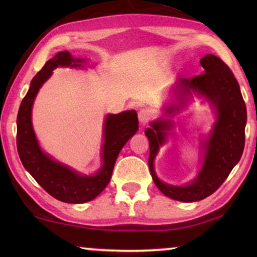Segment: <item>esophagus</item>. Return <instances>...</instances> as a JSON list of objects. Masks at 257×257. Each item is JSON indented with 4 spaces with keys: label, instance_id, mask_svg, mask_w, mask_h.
Segmentation results:
<instances>
[{
    "label": "esophagus",
    "instance_id": "obj_1",
    "mask_svg": "<svg viewBox=\"0 0 257 257\" xmlns=\"http://www.w3.org/2000/svg\"><path fill=\"white\" fill-rule=\"evenodd\" d=\"M138 119L141 121L142 124H146L150 122V120L152 119V113L150 110H145V108H143L138 112Z\"/></svg>",
    "mask_w": 257,
    "mask_h": 257
}]
</instances>
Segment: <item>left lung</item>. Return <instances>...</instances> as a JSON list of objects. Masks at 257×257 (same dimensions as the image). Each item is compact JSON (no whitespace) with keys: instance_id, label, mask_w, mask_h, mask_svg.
Wrapping results in <instances>:
<instances>
[{"instance_id":"left-lung-1","label":"left lung","mask_w":257,"mask_h":257,"mask_svg":"<svg viewBox=\"0 0 257 257\" xmlns=\"http://www.w3.org/2000/svg\"><path fill=\"white\" fill-rule=\"evenodd\" d=\"M204 73L191 78H179L184 94L190 89L203 95L216 108V122L205 147L202 170L197 179L182 187L164 184L155 175L153 162L160 146L165 142L170 127L167 121H156L152 128L145 130L149 137V167L152 178L165 196L180 202H196L210 196L227 179L240 160L245 146V125L247 121L246 104L232 71L222 60L213 54L201 59ZM178 110L177 106L167 108V114Z\"/></svg>"}]
</instances>
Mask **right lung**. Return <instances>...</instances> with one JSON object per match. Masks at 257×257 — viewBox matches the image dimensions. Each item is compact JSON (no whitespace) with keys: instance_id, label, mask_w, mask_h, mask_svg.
I'll list each match as a JSON object with an SVG mask.
<instances>
[{"instance_id":"add662e5","label":"right lung","mask_w":257,"mask_h":257,"mask_svg":"<svg viewBox=\"0 0 257 257\" xmlns=\"http://www.w3.org/2000/svg\"><path fill=\"white\" fill-rule=\"evenodd\" d=\"M81 60H73L68 51L60 52L37 72L20 104L17 116V149L24 167L51 196L64 203L80 204L92 201L110 182L116 158L125 143L138 129L136 111H124L106 116L104 124L103 165L96 175L81 176L43 153L32 124L34 99L56 67H78Z\"/></svg>"}]
</instances>
